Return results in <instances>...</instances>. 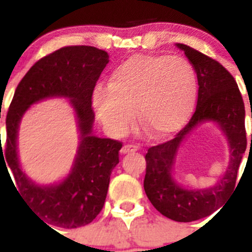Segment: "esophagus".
<instances>
[{
    "label": "esophagus",
    "instance_id": "esophagus-1",
    "mask_svg": "<svg viewBox=\"0 0 252 252\" xmlns=\"http://www.w3.org/2000/svg\"><path fill=\"white\" fill-rule=\"evenodd\" d=\"M137 146H135V145H125V146H122V149H121V154H131V153H135V151H137Z\"/></svg>",
    "mask_w": 252,
    "mask_h": 252
}]
</instances>
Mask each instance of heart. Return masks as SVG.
Returning a JSON list of instances; mask_svg holds the SVG:
<instances>
[{"instance_id": "heart-1", "label": "heart", "mask_w": 252, "mask_h": 252, "mask_svg": "<svg viewBox=\"0 0 252 252\" xmlns=\"http://www.w3.org/2000/svg\"><path fill=\"white\" fill-rule=\"evenodd\" d=\"M197 73L188 60L139 54L113 68L108 87L93 91L95 113L111 132L122 133L133 119L148 135L161 139L183 127L194 110Z\"/></svg>"}]
</instances>
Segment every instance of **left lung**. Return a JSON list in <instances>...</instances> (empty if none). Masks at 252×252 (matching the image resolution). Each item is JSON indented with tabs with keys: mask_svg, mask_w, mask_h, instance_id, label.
I'll return each instance as SVG.
<instances>
[{
	"mask_svg": "<svg viewBox=\"0 0 252 252\" xmlns=\"http://www.w3.org/2000/svg\"><path fill=\"white\" fill-rule=\"evenodd\" d=\"M177 46L184 51L197 73L199 86L197 107L186 127L173 139L148 150L144 189L149 201L162 216L177 222H192L212 215L233 193L237 171L248 145L245 104L235 78L223 65L190 46L184 44ZM206 121L216 122L227 136L230 162L226 173L213 187L183 189L171 177L177 149L198 124Z\"/></svg>",
	"mask_w": 252,
	"mask_h": 252,
	"instance_id": "left-lung-1",
	"label": "left lung"
}]
</instances>
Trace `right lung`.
Wrapping results in <instances>:
<instances>
[{"mask_svg":"<svg viewBox=\"0 0 252 252\" xmlns=\"http://www.w3.org/2000/svg\"><path fill=\"white\" fill-rule=\"evenodd\" d=\"M107 63L108 54L94 46L60 48L31 66L17 86L8 108L4 153L1 146L0 160H6L4 165L12 171L15 184L12 179L11 182L13 187L17 186V193L49 227L86 226L103 208L111 173L119 164V151L122 148V142L117 140L92 135V94ZM51 96L71 98L77 113L81 142L72 171L63 182L54 186H36L19 168L17 131L28 107Z\"/></svg>","mask_w":252,"mask_h":252,"instance_id":"obj_1","label":"right lung"}]
</instances>
